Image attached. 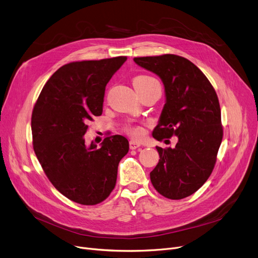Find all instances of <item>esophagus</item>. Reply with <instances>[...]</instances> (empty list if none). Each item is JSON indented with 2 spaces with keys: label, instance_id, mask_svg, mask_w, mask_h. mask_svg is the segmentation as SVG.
I'll return each mask as SVG.
<instances>
[{
  "label": "esophagus",
  "instance_id": "1",
  "mask_svg": "<svg viewBox=\"0 0 258 258\" xmlns=\"http://www.w3.org/2000/svg\"><path fill=\"white\" fill-rule=\"evenodd\" d=\"M140 146H141V144L140 143H138V142H136V141H134V140H132V141H130V148L131 149H137V148H139Z\"/></svg>",
  "mask_w": 258,
  "mask_h": 258
}]
</instances>
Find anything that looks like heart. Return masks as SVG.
I'll return each mask as SVG.
<instances>
[{
    "instance_id": "b5f03b06",
    "label": "heart",
    "mask_w": 258,
    "mask_h": 258,
    "mask_svg": "<svg viewBox=\"0 0 258 258\" xmlns=\"http://www.w3.org/2000/svg\"><path fill=\"white\" fill-rule=\"evenodd\" d=\"M133 84L135 88H144L153 84H159L154 78L147 76V75H139L133 79ZM124 132L130 135L133 138L140 139L142 138L144 135V131L141 126L138 125H132V124H126L124 126Z\"/></svg>"
}]
</instances>
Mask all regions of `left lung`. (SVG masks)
Instances as JSON below:
<instances>
[{
  "label": "left lung",
  "instance_id": "left-lung-1",
  "mask_svg": "<svg viewBox=\"0 0 258 258\" xmlns=\"http://www.w3.org/2000/svg\"><path fill=\"white\" fill-rule=\"evenodd\" d=\"M165 85L166 104L153 131L157 141L178 137L174 148L157 147L159 161L150 173L154 188L167 199L195 194L212 173L222 141L221 110L214 87L201 70L176 54L135 57Z\"/></svg>",
  "mask_w": 258,
  "mask_h": 258
}]
</instances>
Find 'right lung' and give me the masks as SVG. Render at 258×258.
Masks as SVG:
<instances>
[{
	"mask_svg": "<svg viewBox=\"0 0 258 258\" xmlns=\"http://www.w3.org/2000/svg\"><path fill=\"white\" fill-rule=\"evenodd\" d=\"M126 58L60 67L33 109V147L40 165L62 196L80 205H97L110 196L118 163L128 152V141L122 136L105 138L99 148L93 143L86 146L83 137L87 123L102 115L106 85Z\"/></svg>",
	"mask_w": 258,
	"mask_h": 258,
	"instance_id": "1",
	"label": "right lung"
}]
</instances>
